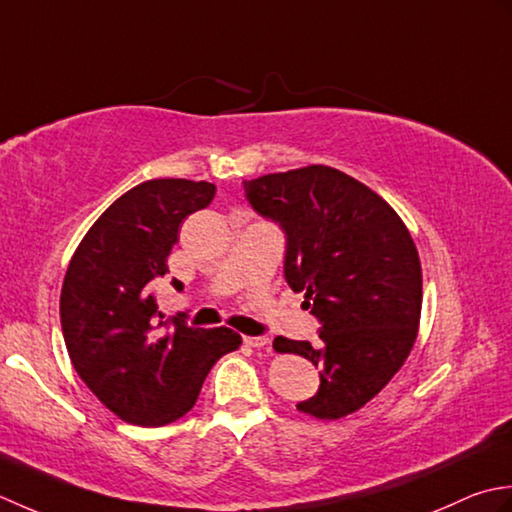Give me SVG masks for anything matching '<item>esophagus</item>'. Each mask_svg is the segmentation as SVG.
<instances>
[{
  "label": "esophagus",
  "instance_id": "34e87169",
  "mask_svg": "<svg viewBox=\"0 0 512 512\" xmlns=\"http://www.w3.org/2000/svg\"><path fill=\"white\" fill-rule=\"evenodd\" d=\"M245 344H249V347L254 349H269V338L265 336H245Z\"/></svg>",
  "mask_w": 512,
  "mask_h": 512
}]
</instances>
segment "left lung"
<instances>
[{
	"label": "left lung",
	"instance_id": "obj_1",
	"mask_svg": "<svg viewBox=\"0 0 512 512\" xmlns=\"http://www.w3.org/2000/svg\"><path fill=\"white\" fill-rule=\"evenodd\" d=\"M247 201L287 234L285 278L305 291L320 344L278 336V353L320 369V389L296 404L318 420H340L373 400L417 338L422 267L409 229L380 194L329 165L245 181Z\"/></svg>",
	"mask_w": 512,
	"mask_h": 512
}]
</instances>
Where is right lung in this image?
Masks as SVG:
<instances>
[{
  "label": "right lung",
  "instance_id": "obj_1",
  "mask_svg": "<svg viewBox=\"0 0 512 512\" xmlns=\"http://www.w3.org/2000/svg\"><path fill=\"white\" fill-rule=\"evenodd\" d=\"M216 185L152 179L119 196L83 236L61 287V329L86 387L139 426L179 420L196 404L214 362L241 347L227 327L163 322L152 296L187 216L205 210ZM183 289L179 280L172 283Z\"/></svg>",
  "mask_w": 512,
  "mask_h": 512
}]
</instances>
